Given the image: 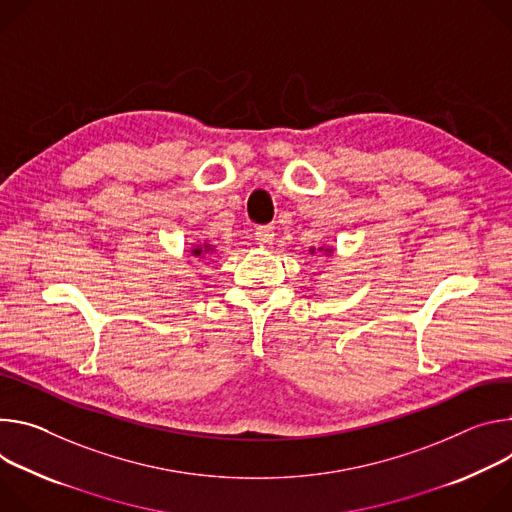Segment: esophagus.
I'll list each match as a JSON object with an SVG mask.
<instances>
[{"instance_id": "34e87169", "label": "esophagus", "mask_w": 512, "mask_h": 512, "mask_svg": "<svg viewBox=\"0 0 512 512\" xmlns=\"http://www.w3.org/2000/svg\"><path fill=\"white\" fill-rule=\"evenodd\" d=\"M256 240L262 244V246H268V244H272V240H274V230L270 225H260L258 230H256Z\"/></svg>"}]
</instances>
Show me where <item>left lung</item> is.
I'll use <instances>...</instances> for the list:
<instances>
[{"mask_svg":"<svg viewBox=\"0 0 512 512\" xmlns=\"http://www.w3.org/2000/svg\"><path fill=\"white\" fill-rule=\"evenodd\" d=\"M311 252H313V250H311ZM325 252H331V250H329V248H327V250H325Z\"/></svg>","mask_w":512,"mask_h":512,"instance_id":"left-lung-1","label":"left lung"}]
</instances>
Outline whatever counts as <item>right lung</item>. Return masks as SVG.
<instances>
[{
  "instance_id": "add662e5",
  "label": "right lung",
  "mask_w": 512,
  "mask_h": 512,
  "mask_svg": "<svg viewBox=\"0 0 512 512\" xmlns=\"http://www.w3.org/2000/svg\"><path fill=\"white\" fill-rule=\"evenodd\" d=\"M205 252H213V248H211L209 244H205V246H195V248L191 250L193 256H201V254H205Z\"/></svg>"
}]
</instances>
